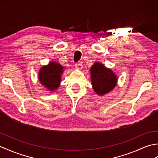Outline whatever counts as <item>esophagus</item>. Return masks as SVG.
I'll return each mask as SVG.
<instances>
[{
	"label": "esophagus",
	"instance_id": "esophagus-1",
	"mask_svg": "<svg viewBox=\"0 0 158 158\" xmlns=\"http://www.w3.org/2000/svg\"><path fill=\"white\" fill-rule=\"evenodd\" d=\"M82 64L81 62H78V63H76L75 64V68L77 69H79V70H81L82 69Z\"/></svg>",
	"mask_w": 158,
	"mask_h": 158
}]
</instances>
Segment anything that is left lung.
Instances as JSON below:
<instances>
[{
	"mask_svg": "<svg viewBox=\"0 0 158 158\" xmlns=\"http://www.w3.org/2000/svg\"><path fill=\"white\" fill-rule=\"evenodd\" d=\"M90 71L93 89L98 94H105L115 87L117 79L115 73L101 63H95Z\"/></svg>",
	"mask_w": 158,
	"mask_h": 158,
	"instance_id": "1",
	"label": "left lung"
}]
</instances>
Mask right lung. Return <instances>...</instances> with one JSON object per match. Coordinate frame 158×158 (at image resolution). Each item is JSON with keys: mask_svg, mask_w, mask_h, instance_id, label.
<instances>
[{"mask_svg": "<svg viewBox=\"0 0 158 158\" xmlns=\"http://www.w3.org/2000/svg\"><path fill=\"white\" fill-rule=\"evenodd\" d=\"M62 66L57 62H51L48 66L42 67L39 73V81L51 91L56 89L61 81Z\"/></svg>", "mask_w": 158, "mask_h": 158, "instance_id": "1", "label": "right lung"}]
</instances>
